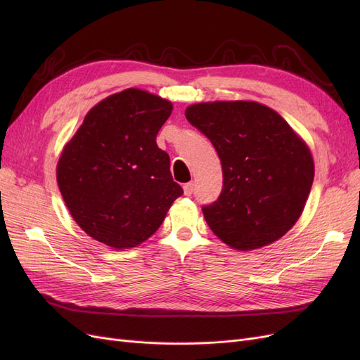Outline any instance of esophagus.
<instances>
[{
	"label": "esophagus",
	"instance_id": "obj_1",
	"mask_svg": "<svg viewBox=\"0 0 360 360\" xmlns=\"http://www.w3.org/2000/svg\"><path fill=\"white\" fill-rule=\"evenodd\" d=\"M183 191H184V195H188V197H189V195L193 193V183H186V184H184Z\"/></svg>",
	"mask_w": 360,
	"mask_h": 360
}]
</instances>
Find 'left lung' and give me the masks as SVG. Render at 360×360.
Wrapping results in <instances>:
<instances>
[{
	"label": "left lung",
	"mask_w": 360,
	"mask_h": 360,
	"mask_svg": "<svg viewBox=\"0 0 360 360\" xmlns=\"http://www.w3.org/2000/svg\"><path fill=\"white\" fill-rule=\"evenodd\" d=\"M184 114L222 163L219 198L202 205L212 231L237 250L276 242L308 200L314 181L308 146L276 111L257 102L197 103Z\"/></svg>",
	"instance_id": "left-lung-1"
}]
</instances>
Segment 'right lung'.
Returning <instances> with one entry per match:
<instances>
[{
    "mask_svg": "<svg viewBox=\"0 0 360 360\" xmlns=\"http://www.w3.org/2000/svg\"><path fill=\"white\" fill-rule=\"evenodd\" d=\"M172 103L138 89L106 97L64 147L57 181L68 209L94 240L129 249L155 234L183 195L156 135Z\"/></svg>",
    "mask_w": 360,
    "mask_h": 360,
    "instance_id": "add662e5",
    "label": "right lung"
}]
</instances>
